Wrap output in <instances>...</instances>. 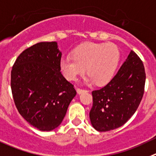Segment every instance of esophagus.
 Returning a JSON list of instances; mask_svg holds the SVG:
<instances>
[{
  "label": "esophagus",
  "mask_w": 156,
  "mask_h": 156,
  "mask_svg": "<svg viewBox=\"0 0 156 156\" xmlns=\"http://www.w3.org/2000/svg\"><path fill=\"white\" fill-rule=\"evenodd\" d=\"M77 92H78V94H81L83 93V92H88V90H85V89H81V88H78L77 89Z\"/></svg>",
  "instance_id": "34e87169"
}]
</instances>
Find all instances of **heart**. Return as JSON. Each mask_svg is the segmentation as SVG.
I'll return each instance as SVG.
<instances>
[{"mask_svg":"<svg viewBox=\"0 0 156 156\" xmlns=\"http://www.w3.org/2000/svg\"><path fill=\"white\" fill-rule=\"evenodd\" d=\"M120 60L118 47L113 43H85L74 50L73 55L61 57L60 70L70 81H75L86 71V83H108L114 76Z\"/></svg>","mask_w":156,"mask_h":156,"instance_id":"1","label":"heart"}]
</instances>
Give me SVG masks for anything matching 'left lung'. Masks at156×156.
<instances>
[{
	"mask_svg": "<svg viewBox=\"0 0 156 156\" xmlns=\"http://www.w3.org/2000/svg\"><path fill=\"white\" fill-rule=\"evenodd\" d=\"M144 84L143 63L131 50L113 79L92 92L93 105L89 117L92 127L98 131H108L123 125L139 106Z\"/></svg>",
	"mask_w": 156,
	"mask_h": 156,
	"instance_id": "obj_1",
	"label": "left lung"
}]
</instances>
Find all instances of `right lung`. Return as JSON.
<instances>
[{
  "mask_svg": "<svg viewBox=\"0 0 156 156\" xmlns=\"http://www.w3.org/2000/svg\"><path fill=\"white\" fill-rule=\"evenodd\" d=\"M61 55L57 42H41L24 50L12 70L15 106L28 123L42 131L60 126L76 95L60 70Z\"/></svg>",
  "mask_w": 156,
  "mask_h": 156,
  "instance_id": "add662e5",
  "label": "right lung"
}]
</instances>
